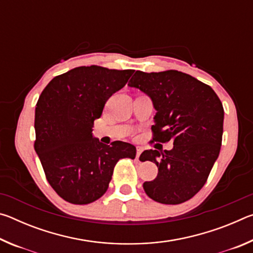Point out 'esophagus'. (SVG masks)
Masks as SVG:
<instances>
[{"mask_svg":"<svg viewBox=\"0 0 253 253\" xmlns=\"http://www.w3.org/2000/svg\"><path fill=\"white\" fill-rule=\"evenodd\" d=\"M144 151V148L143 147H140V146H138L137 147V152H136V160L138 161V158H139V156H140V154H142V152Z\"/></svg>","mask_w":253,"mask_h":253,"instance_id":"obj_1","label":"esophagus"}]
</instances>
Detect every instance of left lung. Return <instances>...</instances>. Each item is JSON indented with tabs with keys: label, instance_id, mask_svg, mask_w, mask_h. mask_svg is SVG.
Returning <instances> with one entry per match:
<instances>
[{
	"label": "left lung",
	"instance_id": "obj_1",
	"mask_svg": "<svg viewBox=\"0 0 253 253\" xmlns=\"http://www.w3.org/2000/svg\"><path fill=\"white\" fill-rule=\"evenodd\" d=\"M151 98L156 110L153 140H173L170 151L147 149L139 160L158 168L155 179L143 187L163 204H179L203 187L220 154L224 110L210 85L184 72L136 71L128 83Z\"/></svg>",
	"mask_w": 253,
	"mask_h": 253
}]
</instances>
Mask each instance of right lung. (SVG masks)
Here are the masks:
<instances>
[{
	"label": "right lung",
	"mask_w": 253,
	"mask_h": 253,
	"mask_svg": "<svg viewBox=\"0 0 253 253\" xmlns=\"http://www.w3.org/2000/svg\"><path fill=\"white\" fill-rule=\"evenodd\" d=\"M134 71L78 67L54 77L41 92L34 149L49 184L67 202L88 204L101 198L116 163L135 158L134 145L121 140L106 145L92 136L93 122L106 101Z\"/></svg>",
	"instance_id": "obj_1"
}]
</instances>
